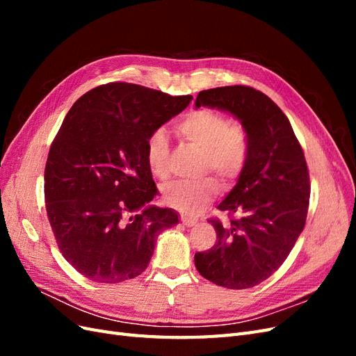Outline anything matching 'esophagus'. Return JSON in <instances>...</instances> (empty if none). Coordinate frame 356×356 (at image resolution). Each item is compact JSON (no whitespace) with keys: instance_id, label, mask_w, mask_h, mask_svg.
<instances>
[{"instance_id":"obj_1","label":"esophagus","mask_w":356,"mask_h":356,"mask_svg":"<svg viewBox=\"0 0 356 356\" xmlns=\"http://www.w3.org/2000/svg\"><path fill=\"white\" fill-rule=\"evenodd\" d=\"M181 222L184 224L186 227H191V225L197 224V220H195V218H188V217H184V215H182V217H181Z\"/></svg>"}]
</instances>
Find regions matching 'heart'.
Instances as JSON below:
<instances>
[{"instance_id": "obj_1", "label": "heart", "mask_w": 356, "mask_h": 356, "mask_svg": "<svg viewBox=\"0 0 356 356\" xmlns=\"http://www.w3.org/2000/svg\"><path fill=\"white\" fill-rule=\"evenodd\" d=\"M177 134L187 143L202 149V170H213L221 179L233 181L242 172L248 141L243 127L232 123L220 111L200 108L190 111L177 124ZM169 141L166 134L157 129L147 139L145 159L152 174L168 175ZM218 184L211 177L195 181H174L163 187V200L169 207L188 215H197L217 196Z\"/></svg>"}]
</instances>
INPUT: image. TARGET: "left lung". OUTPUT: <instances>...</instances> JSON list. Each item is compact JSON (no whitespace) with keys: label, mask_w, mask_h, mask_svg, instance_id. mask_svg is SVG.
I'll return each mask as SVG.
<instances>
[{"label":"left lung","mask_w":356,"mask_h":356,"mask_svg":"<svg viewBox=\"0 0 356 356\" xmlns=\"http://www.w3.org/2000/svg\"><path fill=\"white\" fill-rule=\"evenodd\" d=\"M227 111L246 134L248 154L239 179L218 204L230 221L211 220L217 242L196 252L197 272L230 289L255 286L286 260L303 232L310 181L305 153L279 106L248 86L202 90L196 108ZM232 214L238 217L232 219Z\"/></svg>","instance_id":"left-lung-1"}]
</instances>
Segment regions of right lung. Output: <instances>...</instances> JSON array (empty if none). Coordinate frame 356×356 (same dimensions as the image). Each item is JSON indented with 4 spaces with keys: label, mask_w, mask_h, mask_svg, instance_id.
Returning a JSON list of instances; mask_svg holds the SVG:
<instances>
[{
    "label": "right lung",
    "mask_w": 356,
    "mask_h": 356,
    "mask_svg": "<svg viewBox=\"0 0 356 356\" xmlns=\"http://www.w3.org/2000/svg\"><path fill=\"white\" fill-rule=\"evenodd\" d=\"M193 99L131 83L98 86L53 139L46 170L47 217L65 260L84 277L117 284L141 275L157 236L179 222L157 195L147 139Z\"/></svg>",
    "instance_id": "add662e5"
}]
</instances>
